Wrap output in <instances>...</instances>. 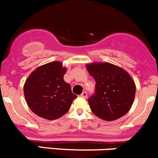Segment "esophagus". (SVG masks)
<instances>
[{
	"label": "esophagus",
	"mask_w": 158,
	"mask_h": 158,
	"mask_svg": "<svg viewBox=\"0 0 158 158\" xmlns=\"http://www.w3.org/2000/svg\"><path fill=\"white\" fill-rule=\"evenodd\" d=\"M81 97L84 98H87V93H86V91H83L82 93V94H81Z\"/></svg>",
	"instance_id": "obj_1"
}]
</instances>
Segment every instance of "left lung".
<instances>
[{"label":"left lung","instance_id":"left-lung-1","mask_svg":"<svg viewBox=\"0 0 158 158\" xmlns=\"http://www.w3.org/2000/svg\"><path fill=\"white\" fill-rule=\"evenodd\" d=\"M95 80L94 93L88 99L94 114L107 121L124 116L131 107L135 85L127 72L109 63L86 65Z\"/></svg>","mask_w":158,"mask_h":158}]
</instances>
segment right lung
I'll use <instances>...</instances> for the list:
<instances>
[{
	"mask_svg": "<svg viewBox=\"0 0 158 158\" xmlns=\"http://www.w3.org/2000/svg\"><path fill=\"white\" fill-rule=\"evenodd\" d=\"M66 69L59 61L39 67L24 85V95L31 110L46 120H56L69 110L74 99L71 86L64 82Z\"/></svg>",
	"mask_w": 158,
	"mask_h": 158,
	"instance_id": "obj_1",
	"label": "right lung"
}]
</instances>
